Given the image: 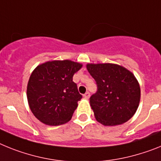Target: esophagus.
Returning a JSON list of instances; mask_svg holds the SVG:
<instances>
[{"mask_svg": "<svg viewBox=\"0 0 161 161\" xmlns=\"http://www.w3.org/2000/svg\"><path fill=\"white\" fill-rule=\"evenodd\" d=\"M83 97H84L85 99H89V97H90V93H89L88 92H86V93L83 95Z\"/></svg>", "mask_w": 161, "mask_h": 161, "instance_id": "obj_1", "label": "esophagus"}]
</instances>
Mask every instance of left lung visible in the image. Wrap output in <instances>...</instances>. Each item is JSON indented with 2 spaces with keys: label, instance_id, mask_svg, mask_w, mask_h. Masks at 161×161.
I'll return each instance as SVG.
<instances>
[{
  "label": "left lung",
  "instance_id": "left-lung-1",
  "mask_svg": "<svg viewBox=\"0 0 161 161\" xmlns=\"http://www.w3.org/2000/svg\"><path fill=\"white\" fill-rule=\"evenodd\" d=\"M86 69L97 85V92L90 97L97 121L112 126L129 121L140 101V86L135 75L111 63L87 64Z\"/></svg>",
  "mask_w": 161,
  "mask_h": 161
}]
</instances>
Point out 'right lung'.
<instances>
[{
	"mask_svg": "<svg viewBox=\"0 0 161 161\" xmlns=\"http://www.w3.org/2000/svg\"><path fill=\"white\" fill-rule=\"evenodd\" d=\"M78 62L47 61L38 65L31 75L26 96L32 114L48 125L68 122L82 99L73 76L82 68Z\"/></svg>",
	"mask_w": 161,
	"mask_h": 161,
	"instance_id": "add662e5",
	"label": "right lung"
}]
</instances>
